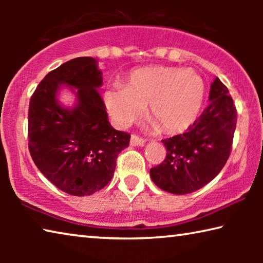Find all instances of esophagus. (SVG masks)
I'll return each mask as SVG.
<instances>
[{"label":"esophagus","mask_w":263,"mask_h":263,"mask_svg":"<svg viewBox=\"0 0 263 263\" xmlns=\"http://www.w3.org/2000/svg\"><path fill=\"white\" fill-rule=\"evenodd\" d=\"M146 142L145 138H141L137 135H132L131 136V139H130V144L132 146H144Z\"/></svg>","instance_id":"1"}]
</instances>
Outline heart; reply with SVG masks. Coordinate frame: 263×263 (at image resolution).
I'll use <instances>...</instances> for the list:
<instances>
[{
    "mask_svg": "<svg viewBox=\"0 0 263 263\" xmlns=\"http://www.w3.org/2000/svg\"><path fill=\"white\" fill-rule=\"evenodd\" d=\"M204 83L191 69L145 67L130 74L124 87L109 88L104 102L114 122L127 126L148 104V114L163 131L188 128L201 111Z\"/></svg>",
    "mask_w": 263,
    "mask_h": 263,
    "instance_id": "b5f03b06",
    "label": "heart"
}]
</instances>
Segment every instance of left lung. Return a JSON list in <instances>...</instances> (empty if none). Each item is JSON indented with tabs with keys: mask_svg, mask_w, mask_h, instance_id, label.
I'll list each match as a JSON object with an SVG mask.
<instances>
[{
	"mask_svg": "<svg viewBox=\"0 0 263 263\" xmlns=\"http://www.w3.org/2000/svg\"><path fill=\"white\" fill-rule=\"evenodd\" d=\"M210 103L184 133L161 140L166 159L151 168L160 189L185 195L203 188L219 174L231 154L237 125V108L219 79L210 88Z\"/></svg>",
	"mask_w": 263,
	"mask_h": 263,
	"instance_id": "obj_1",
	"label": "left lung"
}]
</instances>
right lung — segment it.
Instances as JSON below:
<instances>
[{"instance_id":"right-lung-1","label":"right lung","mask_w":263,"mask_h":263,"mask_svg":"<svg viewBox=\"0 0 263 263\" xmlns=\"http://www.w3.org/2000/svg\"><path fill=\"white\" fill-rule=\"evenodd\" d=\"M102 82L94 58H75L51 70L30 99L31 158L48 181L73 196L104 188L112 179L118 154L130 142V133L110 125L97 90ZM61 84L78 89V104L73 109L56 100Z\"/></svg>"}]
</instances>
